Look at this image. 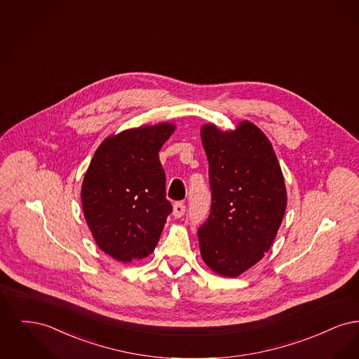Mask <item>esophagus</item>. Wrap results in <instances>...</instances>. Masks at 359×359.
Here are the masks:
<instances>
[{"mask_svg": "<svg viewBox=\"0 0 359 359\" xmlns=\"http://www.w3.org/2000/svg\"><path fill=\"white\" fill-rule=\"evenodd\" d=\"M184 212H186V205H184V203H182V202H176V203L173 205V211H172V214H173V217H175V218H182V217L184 215Z\"/></svg>", "mask_w": 359, "mask_h": 359, "instance_id": "esophagus-1", "label": "esophagus"}]
</instances>
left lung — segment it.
I'll return each instance as SVG.
<instances>
[{
	"mask_svg": "<svg viewBox=\"0 0 359 359\" xmlns=\"http://www.w3.org/2000/svg\"><path fill=\"white\" fill-rule=\"evenodd\" d=\"M208 160L211 212L198 230L205 265L238 277L268 253L287 207V188L273 147L250 121L223 132L201 129Z\"/></svg>",
	"mask_w": 359,
	"mask_h": 359,
	"instance_id": "1",
	"label": "left lung"
}]
</instances>
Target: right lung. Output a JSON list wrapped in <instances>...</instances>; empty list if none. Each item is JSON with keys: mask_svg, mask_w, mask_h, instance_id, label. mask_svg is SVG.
<instances>
[{"mask_svg": "<svg viewBox=\"0 0 359 359\" xmlns=\"http://www.w3.org/2000/svg\"><path fill=\"white\" fill-rule=\"evenodd\" d=\"M173 132V123L161 122L111 135L86 171V222L98 248L117 261L149 256L171 214L158 152Z\"/></svg>", "mask_w": 359, "mask_h": 359, "instance_id": "obj_1", "label": "right lung"}]
</instances>
